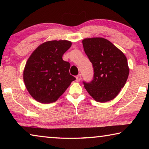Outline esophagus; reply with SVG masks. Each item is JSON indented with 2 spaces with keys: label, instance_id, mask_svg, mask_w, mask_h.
Instances as JSON below:
<instances>
[{
  "label": "esophagus",
  "instance_id": "1",
  "mask_svg": "<svg viewBox=\"0 0 149 149\" xmlns=\"http://www.w3.org/2000/svg\"><path fill=\"white\" fill-rule=\"evenodd\" d=\"M81 79V75L79 74L78 75H77V76H76V81L77 82H79Z\"/></svg>",
  "mask_w": 149,
  "mask_h": 149
}]
</instances>
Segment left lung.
Returning <instances> with one entry per match:
<instances>
[{"label":"left lung","instance_id":"8db88e82","mask_svg":"<svg viewBox=\"0 0 149 149\" xmlns=\"http://www.w3.org/2000/svg\"><path fill=\"white\" fill-rule=\"evenodd\" d=\"M82 43L94 70L93 79L84 82L85 89L99 102L114 99L129 75L127 58L114 45L102 37L84 39Z\"/></svg>","mask_w":149,"mask_h":149}]
</instances>
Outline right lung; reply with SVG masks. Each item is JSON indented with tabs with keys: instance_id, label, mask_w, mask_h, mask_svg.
<instances>
[{
	"instance_id": "1",
	"label": "right lung",
	"mask_w": 149,
	"mask_h": 149,
	"mask_svg": "<svg viewBox=\"0 0 149 149\" xmlns=\"http://www.w3.org/2000/svg\"><path fill=\"white\" fill-rule=\"evenodd\" d=\"M72 46L67 40L45 42L32 52L25 65L23 77L27 90L43 104L54 102L75 78L70 74V64L62 56Z\"/></svg>"
}]
</instances>
